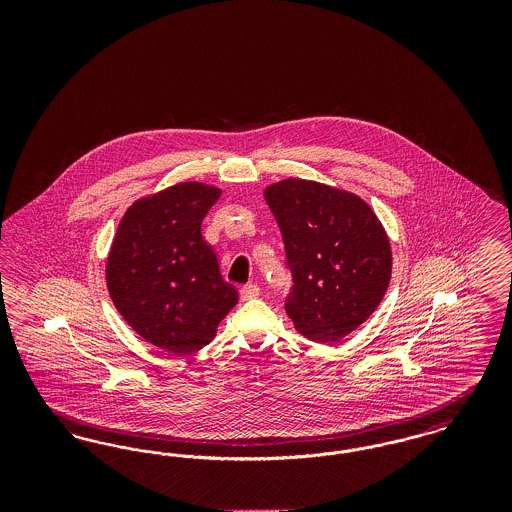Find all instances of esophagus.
Returning a JSON list of instances; mask_svg holds the SVG:
<instances>
[{"label":"esophagus","mask_w":512,"mask_h":512,"mask_svg":"<svg viewBox=\"0 0 512 512\" xmlns=\"http://www.w3.org/2000/svg\"><path fill=\"white\" fill-rule=\"evenodd\" d=\"M259 293H261V290H259L257 284H247L240 290V297H242V301H249V299H255Z\"/></svg>","instance_id":"esophagus-1"}]
</instances>
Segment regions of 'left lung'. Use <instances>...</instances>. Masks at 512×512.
I'll return each mask as SVG.
<instances>
[{
  "label": "left lung",
  "instance_id": "obj_1",
  "mask_svg": "<svg viewBox=\"0 0 512 512\" xmlns=\"http://www.w3.org/2000/svg\"><path fill=\"white\" fill-rule=\"evenodd\" d=\"M282 230L292 293L286 313L299 334L334 343L370 317L390 286V238L359 195L286 178L265 190Z\"/></svg>",
  "mask_w": 512,
  "mask_h": 512
}]
</instances>
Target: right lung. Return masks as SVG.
<instances>
[{"instance_id":"right-lung-1","label":"right lung","mask_w":512,"mask_h":512,"mask_svg":"<svg viewBox=\"0 0 512 512\" xmlns=\"http://www.w3.org/2000/svg\"><path fill=\"white\" fill-rule=\"evenodd\" d=\"M220 188L178 182L136 199L124 213L105 265L107 290L128 326L174 355L211 343L238 303L222 280L201 220Z\"/></svg>"}]
</instances>
